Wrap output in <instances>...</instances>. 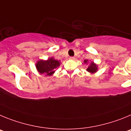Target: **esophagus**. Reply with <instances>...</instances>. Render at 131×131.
<instances>
[{"label":"esophagus","instance_id":"esophagus-1","mask_svg":"<svg viewBox=\"0 0 131 131\" xmlns=\"http://www.w3.org/2000/svg\"><path fill=\"white\" fill-rule=\"evenodd\" d=\"M69 59H71V60H74V59H75V57H70Z\"/></svg>","mask_w":131,"mask_h":131}]
</instances>
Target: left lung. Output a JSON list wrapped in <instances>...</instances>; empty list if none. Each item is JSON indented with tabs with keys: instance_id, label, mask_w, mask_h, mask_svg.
I'll use <instances>...</instances> for the list:
<instances>
[{
	"instance_id": "8db88e82",
	"label": "left lung",
	"mask_w": 131,
	"mask_h": 131,
	"mask_svg": "<svg viewBox=\"0 0 131 131\" xmlns=\"http://www.w3.org/2000/svg\"><path fill=\"white\" fill-rule=\"evenodd\" d=\"M88 60H84V63H88ZM98 70V66L96 65L95 63H94L93 62H91L89 64V66L88 67V68H87V71L89 72L90 73H95Z\"/></svg>"
}]
</instances>
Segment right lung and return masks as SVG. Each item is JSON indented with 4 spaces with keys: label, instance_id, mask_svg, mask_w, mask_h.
Wrapping results in <instances>:
<instances>
[{
    "label": "right lung",
    "instance_id": "1",
    "mask_svg": "<svg viewBox=\"0 0 131 131\" xmlns=\"http://www.w3.org/2000/svg\"><path fill=\"white\" fill-rule=\"evenodd\" d=\"M60 64V61L51 57L46 61H38L36 63V67L38 72L40 74H43L46 76H51L55 72V68L59 67Z\"/></svg>",
    "mask_w": 131,
    "mask_h": 131
}]
</instances>
